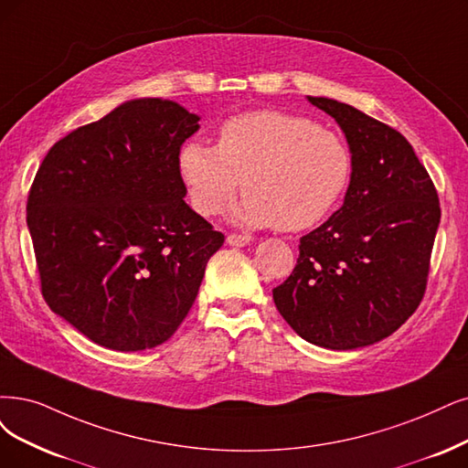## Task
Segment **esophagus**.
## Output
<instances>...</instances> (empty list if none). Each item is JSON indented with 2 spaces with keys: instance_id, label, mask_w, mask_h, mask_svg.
<instances>
[{
  "instance_id": "obj_1",
  "label": "esophagus",
  "mask_w": 468,
  "mask_h": 468,
  "mask_svg": "<svg viewBox=\"0 0 468 468\" xmlns=\"http://www.w3.org/2000/svg\"><path fill=\"white\" fill-rule=\"evenodd\" d=\"M228 243H229L231 247H247V245L250 243V237L231 233V235H228Z\"/></svg>"
}]
</instances>
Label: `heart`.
I'll return each mask as SVG.
<instances>
[{"label": "heart", "mask_w": 468, "mask_h": 468, "mask_svg": "<svg viewBox=\"0 0 468 468\" xmlns=\"http://www.w3.org/2000/svg\"><path fill=\"white\" fill-rule=\"evenodd\" d=\"M179 173L200 216H219L243 183L235 219L247 228L303 231L334 212L353 176L343 138L314 121L258 110L225 121L218 144H183Z\"/></svg>", "instance_id": "heart-1"}]
</instances>
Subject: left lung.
<instances>
[{
  "label": "left lung",
  "mask_w": 468,
  "mask_h": 468,
  "mask_svg": "<svg viewBox=\"0 0 468 468\" xmlns=\"http://www.w3.org/2000/svg\"><path fill=\"white\" fill-rule=\"evenodd\" d=\"M308 101L345 133L353 176L339 210L301 239L297 266L273 289V303L308 343L351 351L386 339L419 308L441 210L399 131L349 103Z\"/></svg>",
  "instance_id": "left-lung-1"
}]
</instances>
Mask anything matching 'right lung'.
<instances>
[{"label": "right lung", "instance_id": "right-lung-1", "mask_svg": "<svg viewBox=\"0 0 468 468\" xmlns=\"http://www.w3.org/2000/svg\"><path fill=\"white\" fill-rule=\"evenodd\" d=\"M200 117L177 101L121 103L49 148L27 202L42 295L113 351L176 334L223 235L183 200L179 152Z\"/></svg>", "mask_w": 468, "mask_h": 468}]
</instances>
